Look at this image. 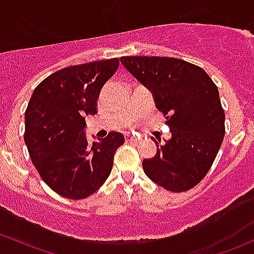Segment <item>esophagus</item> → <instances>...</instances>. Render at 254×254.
<instances>
[{"label": "esophagus", "mask_w": 254, "mask_h": 254, "mask_svg": "<svg viewBox=\"0 0 254 254\" xmlns=\"http://www.w3.org/2000/svg\"><path fill=\"white\" fill-rule=\"evenodd\" d=\"M127 141L136 143V142H139V139H136V137H132V136H127Z\"/></svg>", "instance_id": "34e87169"}]
</instances>
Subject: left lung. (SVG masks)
<instances>
[{"label": "left lung", "mask_w": 254, "mask_h": 254, "mask_svg": "<svg viewBox=\"0 0 254 254\" xmlns=\"http://www.w3.org/2000/svg\"><path fill=\"white\" fill-rule=\"evenodd\" d=\"M123 65L147 87L172 137L142 161L146 176L170 191H186L209 172L225 136L216 84L199 66L175 58L123 56Z\"/></svg>", "instance_id": "obj_1"}]
</instances>
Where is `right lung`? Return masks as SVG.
<instances>
[{
    "label": "right lung",
    "mask_w": 254,
    "mask_h": 254,
    "mask_svg": "<svg viewBox=\"0 0 254 254\" xmlns=\"http://www.w3.org/2000/svg\"><path fill=\"white\" fill-rule=\"evenodd\" d=\"M119 59L68 66L51 73L33 92L25 111L24 142L43 181L67 199H84L112 172L125 139L120 132L89 145L86 115L97 114L102 87L118 70Z\"/></svg>",
    "instance_id": "1"
}]
</instances>
